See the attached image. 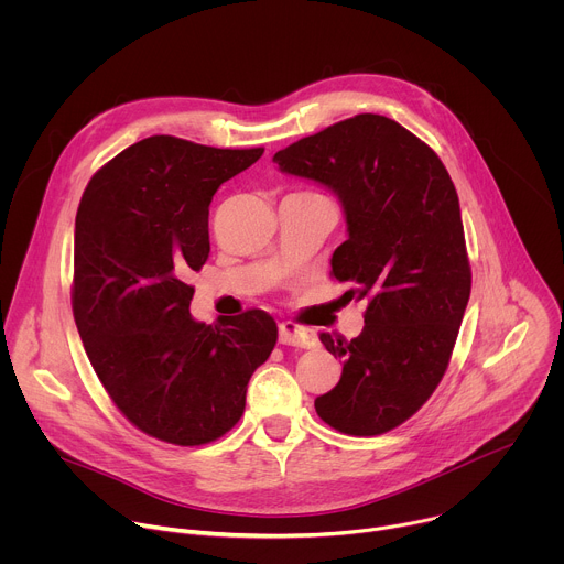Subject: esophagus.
<instances>
[{"label":"esophagus","mask_w":564,"mask_h":564,"mask_svg":"<svg viewBox=\"0 0 564 564\" xmlns=\"http://www.w3.org/2000/svg\"><path fill=\"white\" fill-rule=\"evenodd\" d=\"M279 341L285 346H296V348H314L316 346V335L307 328H301L292 321H281L279 324Z\"/></svg>","instance_id":"obj_1"}]
</instances>
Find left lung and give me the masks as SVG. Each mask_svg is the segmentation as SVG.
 Returning <instances> with one entry per match:
<instances>
[{
  "label": "left lung",
  "mask_w": 564,
  "mask_h": 564,
  "mask_svg": "<svg viewBox=\"0 0 564 564\" xmlns=\"http://www.w3.org/2000/svg\"><path fill=\"white\" fill-rule=\"evenodd\" d=\"M272 160L339 196L348 240L330 274L368 301L359 337L318 335L344 370L314 399L316 415L346 435L388 433L442 381L470 296L455 185L426 142L377 113L301 138Z\"/></svg>",
  "instance_id": "8db88e82"
}]
</instances>
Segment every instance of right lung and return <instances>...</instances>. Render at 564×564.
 <instances>
[{
    "label": "right lung",
    "mask_w": 564,
    "mask_h": 564,
    "mask_svg": "<svg viewBox=\"0 0 564 564\" xmlns=\"http://www.w3.org/2000/svg\"><path fill=\"white\" fill-rule=\"evenodd\" d=\"M263 155L151 135L89 181L75 216L70 303L87 357L118 411L142 433L200 446L236 426L276 324L248 310L220 326L189 314L209 257L216 189Z\"/></svg>",
    "instance_id": "obj_1"
}]
</instances>
